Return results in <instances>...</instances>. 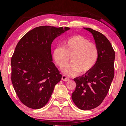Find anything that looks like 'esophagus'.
<instances>
[{
	"instance_id": "obj_1",
	"label": "esophagus",
	"mask_w": 126,
	"mask_h": 126,
	"mask_svg": "<svg viewBox=\"0 0 126 126\" xmlns=\"http://www.w3.org/2000/svg\"><path fill=\"white\" fill-rule=\"evenodd\" d=\"M62 79L63 81H65V82H67V81L69 80V78H68L67 76L65 75H63L62 77Z\"/></svg>"
}]
</instances>
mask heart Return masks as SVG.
<instances>
[{
    "label": "heart",
    "mask_w": 126,
    "mask_h": 126,
    "mask_svg": "<svg viewBox=\"0 0 126 126\" xmlns=\"http://www.w3.org/2000/svg\"><path fill=\"white\" fill-rule=\"evenodd\" d=\"M98 55L96 45L80 35L69 38L63 43L62 47L56 48L53 52L55 63L61 69L67 66L71 57L72 63L64 71L68 76L88 72L95 65Z\"/></svg>",
    "instance_id": "heart-1"
}]
</instances>
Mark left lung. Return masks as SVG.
Wrapping results in <instances>:
<instances>
[{
    "mask_svg": "<svg viewBox=\"0 0 126 126\" xmlns=\"http://www.w3.org/2000/svg\"><path fill=\"white\" fill-rule=\"evenodd\" d=\"M98 49V58L94 67L82 76L74 79L76 87L72 98L82 110H90L99 106L109 91L114 77L115 52L103 34L89 28Z\"/></svg>",
    "mask_w": 126,
    "mask_h": 126,
    "instance_id": "obj_1",
    "label": "left lung"
}]
</instances>
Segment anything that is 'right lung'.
<instances>
[{
    "label": "right lung",
    "mask_w": 126,
    "mask_h": 126,
    "mask_svg": "<svg viewBox=\"0 0 126 126\" xmlns=\"http://www.w3.org/2000/svg\"><path fill=\"white\" fill-rule=\"evenodd\" d=\"M69 29L36 27L17 44L11 59V79L19 99L28 107L38 110L44 107L60 82L62 74L52 62L51 44Z\"/></svg>",
    "instance_id": "right-lung-1"
}]
</instances>
